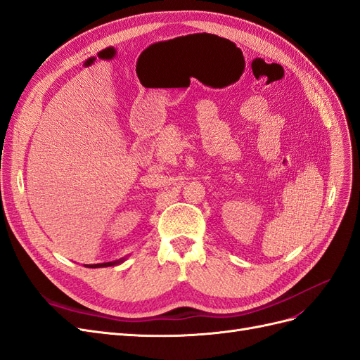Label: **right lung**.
Masks as SVG:
<instances>
[{
	"label": "right lung",
	"mask_w": 360,
	"mask_h": 360,
	"mask_svg": "<svg viewBox=\"0 0 360 360\" xmlns=\"http://www.w3.org/2000/svg\"><path fill=\"white\" fill-rule=\"evenodd\" d=\"M118 261H114V263H101V264H90V266H86V267H108V266H114V264H117Z\"/></svg>",
	"instance_id": "right-lung-1"
}]
</instances>
